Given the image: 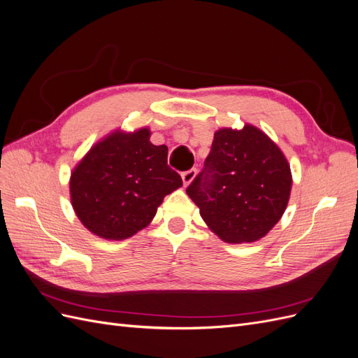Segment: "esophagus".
I'll return each mask as SVG.
<instances>
[{
    "instance_id": "obj_1",
    "label": "esophagus",
    "mask_w": 358,
    "mask_h": 358,
    "mask_svg": "<svg viewBox=\"0 0 358 358\" xmlns=\"http://www.w3.org/2000/svg\"><path fill=\"white\" fill-rule=\"evenodd\" d=\"M196 176H197V170H196V169H189V170H187V171H183V173H182L183 185L188 187L189 183H191L194 179H196Z\"/></svg>"
}]
</instances>
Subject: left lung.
I'll return each instance as SVG.
<instances>
[{"mask_svg": "<svg viewBox=\"0 0 358 358\" xmlns=\"http://www.w3.org/2000/svg\"><path fill=\"white\" fill-rule=\"evenodd\" d=\"M291 185L282 150L262 129L245 124L215 131L204 169L187 194L221 241L252 243L282 218Z\"/></svg>", "mask_w": 358, "mask_h": 358, "instance_id": "8db88e82", "label": "left lung"}]
</instances>
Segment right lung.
Instances as JSON below:
<instances>
[{
  "label": "right lung",
  "mask_w": 358,
  "mask_h": 358,
  "mask_svg": "<svg viewBox=\"0 0 358 358\" xmlns=\"http://www.w3.org/2000/svg\"><path fill=\"white\" fill-rule=\"evenodd\" d=\"M150 129H122L92 145L70 176L71 206L80 222L106 241H124L152 222L182 179L167 166L166 145L150 143Z\"/></svg>",
  "instance_id": "obj_1"
}]
</instances>
